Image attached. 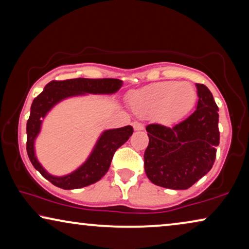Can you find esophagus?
<instances>
[{
  "mask_svg": "<svg viewBox=\"0 0 249 249\" xmlns=\"http://www.w3.org/2000/svg\"><path fill=\"white\" fill-rule=\"evenodd\" d=\"M132 125H133V128H134L135 131H141V129L144 128V125H143L142 123H140V122H133Z\"/></svg>",
  "mask_w": 249,
  "mask_h": 249,
  "instance_id": "1",
  "label": "esophagus"
}]
</instances>
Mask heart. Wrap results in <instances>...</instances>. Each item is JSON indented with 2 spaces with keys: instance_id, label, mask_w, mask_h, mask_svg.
<instances>
[{
  "instance_id": "1",
  "label": "heart",
  "mask_w": 249,
  "mask_h": 249,
  "mask_svg": "<svg viewBox=\"0 0 249 249\" xmlns=\"http://www.w3.org/2000/svg\"><path fill=\"white\" fill-rule=\"evenodd\" d=\"M195 101L196 90L190 82H157L129 96V104L136 115H157L164 123H174L186 116Z\"/></svg>"
}]
</instances>
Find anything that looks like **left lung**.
I'll return each mask as SVG.
<instances>
[{"label":"left lung","mask_w":249,"mask_h":249,"mask_svg":"<svg viewBox=\"0 0 249 249\" xmlns=\"http://www.w3.org/2000/svg\"><path fill=\"white\" fill-rule=\"evenodd\" d=\"M196 110L173 127L146 126L149 145L144 170L155 185L187 190L209 173L214 163L220 132L219 108L208 87L196 83Z\"/></svg>","instance_id":"left-lung-1"}]
</instances>
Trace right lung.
<instances>
[{"mask_svg":"<svg viewBox=\"0 0 249 249\" xmlns=\"http://www.w3.org/2000/svg\"><path fill=\"white\" fill-rule=\"evenodd\" d=\"M123 85L118 79H70L64 81H51L43 92L35 98L30 108V116L27 122V152L33 166L41 176L63 190H75L89 186L105 176L109 169L111 159L116 150L124 144L133 134L132 126L107 129L100 135L89 158L82 166L66 176L56 177L48 174L41 167L35 155V140L39 134L41 122L56 104L69 97L85 93L110 94L115 93Z\"/></svg>","mask_w":249,"mask_h":249,"instance_id":"add662e5","label":"right lung"}]
</instances>
